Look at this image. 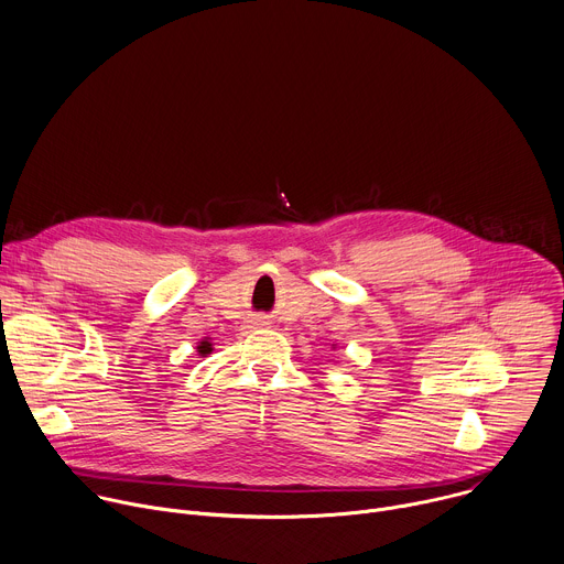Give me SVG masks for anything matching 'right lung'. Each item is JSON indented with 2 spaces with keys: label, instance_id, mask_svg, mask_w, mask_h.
I'll return each mask as SVG.
<instances>
[{
  "label": "right lung",
  "instance_id": "right-lung-1",
  "mask_svg": "<svg viewBox=\"0 0 564 564\" xmlns=\"http://www.w3.org/2000/svg\"><path fill=\"white\" fill-rule=\"evenodd\" d=\"M198 352L205 357V355H209L212 352V344H209V339H203L200 344H198Z\"/></svg>",
  "mask_w": 564,
  "mask_h": 564
}]
</instances>
